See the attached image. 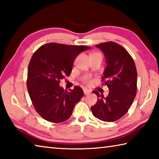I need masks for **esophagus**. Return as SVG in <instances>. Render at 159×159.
Listing matches in <instances>:
<instances>
[{"label": "esophagus", "mask_w": 159, "mask_h": 159, "mask_svg": "<svg viewBox=\"0 0 159 159\" xmlns=\"http://www.w3.org/2000/svg\"><path fill=\"white\" fill-rule=\"evenodd\" d=\"M83 93H84V94L85 95H88V94H90V90H88V89H83Z\"/></svg>", "instance_id": "esophagus-1"}]
</instances>
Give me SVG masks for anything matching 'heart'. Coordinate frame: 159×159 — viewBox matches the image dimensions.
<instances>
[{"mask_svg":"<svg viewBox=\"0 0 159 159\" xmlns=\"http://www.w3.org/2000/svg\"><path fill=\"white\" fill-rule=\"evenodd\" d=\"M85 83H89L90 82V80H89V78H85Z\"/></svg>","mask_w":159,"mask_h":159,"instance_id":"1","label":"heart"}]
</instances>
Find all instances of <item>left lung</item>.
I'll list each match as a JSON object with an SVG mask.
<instances>
[{
  "instance_id": "obj_1",
  "label": "left lung",
  "mask_w": 159,
  "mask_h": 159,
  "mask_svg": "<svg viewBox=\"0 0 159 159\" xmlns=\"http://www.w3.org/2000/svg\"><path fill=\"white\" fill-rule=\"evenodd\" d=\"M96 47L104 52L107 66L102 81L109 93L107 98L94 90L98 101L91 107L94 116L106 122H113L123 117L133 104L137 91V69L133 59L121 45L106 42Z\"/></svg>"
}]
</instances>
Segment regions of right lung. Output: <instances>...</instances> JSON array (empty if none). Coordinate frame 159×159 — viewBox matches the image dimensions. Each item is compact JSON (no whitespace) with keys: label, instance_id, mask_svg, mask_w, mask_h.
Here are the masks:
<instances>
[{"label":"right lung","instance_id":"right-lung-1","mask_svg":"<svg viewBox=\"0 0 159 159\" xmlns=\"http://www.w3.org/2000/svg\"><path fill=\"white\" fill-rule=\"evenodd\" d=\"M90 48L51 43L34 53L28 67L27 89L35 109L45 120L59 123L71 116L83 90L75 86L68 92L60 87V82L71 74L77 56Z\"/></svg>","mask_w":159,"mask_h":159}]
</instances>
